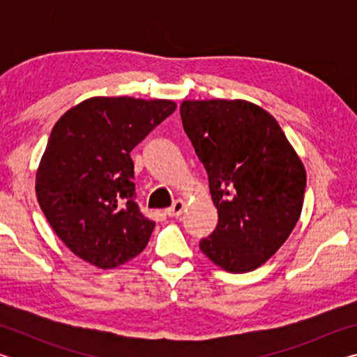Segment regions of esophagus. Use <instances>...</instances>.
Here are the masks:
<instances>
[{"mask_svg":"<svg viewBox=\"0 0 357 357\" xmlns=\"http://www.w3.org/2000/svg\"><path fill=\"white\" fill-rule=\"evenodd\" d=\"M185 209V202L183 200H176L174 202L170 208L167 209V214L170 217H179L181 214H183V211Z\"/></svg>","mask_w":357,"mask_h":357,"instance_id":"obj_1","label":"esophagus"}]
</instances>
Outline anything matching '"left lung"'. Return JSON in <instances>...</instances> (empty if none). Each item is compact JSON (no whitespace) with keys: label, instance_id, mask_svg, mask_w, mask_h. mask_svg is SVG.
<instances>
[{"label":"left lung","instance_id":"1","mask_svg":"<svg viewBox=\"0 0 357 357\" xmlns=\"http://www.w3.org/2000/svg\"><path fill=\"white\" fill-rule=\"evenodd\" d=\"M181 119L219 213L200 249L228 273L261 266L299 220L305 170L274 116L247 100H184Z\"/></svg>","mask_w":357,"mask_h":357}]
</instances>
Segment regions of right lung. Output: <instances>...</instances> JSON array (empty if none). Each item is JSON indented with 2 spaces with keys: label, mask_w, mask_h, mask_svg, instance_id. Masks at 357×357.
<instances>
[{
  "label": "right lung",
  "mask_w": 357,
  "mask_h": 357,
  "mask_svg": "<svg viewBox=\"0 0 357 357\" xmlns=\"http://www.w3.org/2000/svg\"><path fill=\"white\" fill-rule=\"evenodd\" d=\"M174 110L173 100L91 98L58 119L36 193L58 238L84 261L112 269L146 247L155 223L135 203L130 151Z\"/></svg>",
  "instance_id": "1"
}]
</instances>
